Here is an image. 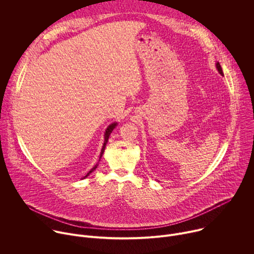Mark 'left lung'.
I'll return each mask as SVG.
<instances>
[{
  "mask_svg": "<svg viewBox=\"0 0 254 254\" xmlns=\"http://www.w3.org/2000/svg\"><path fill=\"white\" fill-rule=\"evenodd\" d=\"M216 68H217V70H218L219 73H220L221 75H223V71H222V68H221V65L219 64V62L216 63Z\"/></svg>",
  "mask_w": 254,
  "mask_h": 254,
  "instance_id": "1",
  "label": "left lung"
}]
</instances>
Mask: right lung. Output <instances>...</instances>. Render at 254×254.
<instances>
[{"instance_id": "obj_1", "label": "right lung", "mask_w": 254, "mask_h": 254, "mask_svg": "<svg viewBox=\"0 0 254 254\" xmlns=\"http://www.w3.org/2000/svg\"><path fill=\"white\" fill-rule=\"evenodd\" d=\"M117 123H114V124H112L111 126H108L107 127V128H106V130H105V133H104V142H103V146H102V149H101V152H100V157H99V161H100V159H101V157H102V155H103V152H104V149H105V146H106V143H107V140H108V137H110V134L112 133V131L115 129V127H117ZM97 164L82 178V179H85L89 174H91L96 168H97Z\"/></svg>"}]
</instances>
